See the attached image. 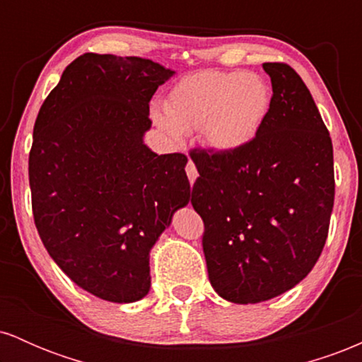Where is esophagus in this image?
<instances>
[{"instance_id": "obj_1", "label": "esophagus", "mask_w": 362, "mask_h": 362, "mask_svg": "<svg viewBox=\"0 0 362 362\" xmlns=\"http://www.w3.org/2000/svg\"><path fill=\"white\" fill-rule=\"evenodd\" d=\"M185 172H187V177H189V182L190 184H194L195 182V178H197V168H195V165L192 163V161L189 160V163H187V167H185Z\"/></svg>"}]
</instances>
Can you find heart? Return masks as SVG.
I'll return each mask as SVG.
<instances>
[{
  "label": "heart",
  "mask_w": 362,
  "mask_h": 362,
  "mask_svg": "<svg viewBox=\"0 0 362 362\" xmlns=\"http://www.w3.org/2000/svg\"><path fill=\"white\" fill-rule=\"evenodd\" d=\"M272 105V90L255 73L201 69L168 91L156 124L170 134L201 131L207 146L233 153L259 136Z\"/></svg>",
  "instance_id": "heart-1"
}]
</instances>
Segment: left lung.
I'll list each match as a JSON object with an SVG mask.
<instances>
[{
    "mask_svg": "<svg viewBox=\"0 0 362 362\" xmlns=\"http://www.w3.org/2000/svg\"><path fill=\"white\" fill-rule=\"evenodd\" d=\"M264 69L272 105L259 136L233 153H189L211 286L242 305L279 296L308 276L335 195L334 148L310 90L286 62H264Z\"/></svg>",
    "mask_w": 362,
    "mask_h": 362,
    "instance_id": "left-lung-1",
    "label": "left lung"
}]
</instances>
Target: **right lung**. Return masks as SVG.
I'll return each instance as SVG.
<instances>
[{"label":"right lung","mask_w":362,"mask_h":362,"mask_svg":"<svg viewBox=\"0 0 362 362\" xmlns=\"http://www.w3.org/2000/svg\"><path fill=\"white\" fill-rule=\"evenodd\" d=\"M173 71L143 57L86 52L62 73L34 126V221L73 282L112 303L148 294L149 250L190 199L182 153L143 143L149 100Z\"/></svg>","instance_id":"add662e5"}]
</instances>
